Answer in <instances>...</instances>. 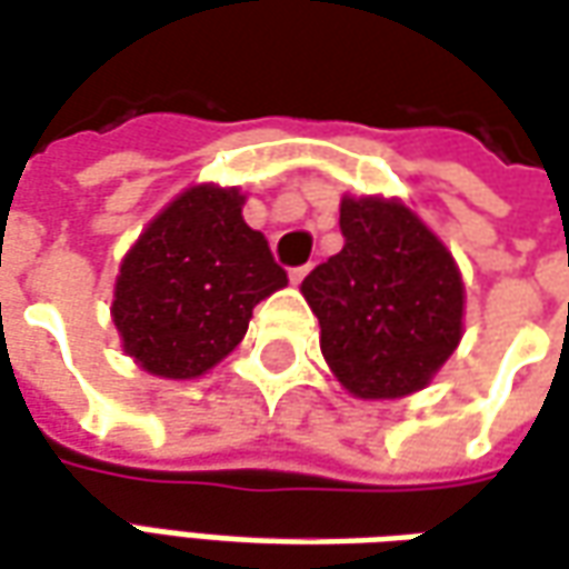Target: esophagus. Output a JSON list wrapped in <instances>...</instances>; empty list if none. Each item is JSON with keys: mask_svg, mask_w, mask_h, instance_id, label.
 <instances>
[{"mask_svg": "<svg viewBox=\"0 0 569 569\" xmlns=\"http://www.w3.org/2000/svg\"><path fill=\"white\" fill-rule=\"evenodd\" d=\"M307 272H309V266H297V269H291V272H288V276H291L293 284H300V281H303V278H307Z\"/></svg>", "mask_w": 569, "mask_h": 569, "instance_id": "esophagus-1", "label": "esophagus"}]
</instances>
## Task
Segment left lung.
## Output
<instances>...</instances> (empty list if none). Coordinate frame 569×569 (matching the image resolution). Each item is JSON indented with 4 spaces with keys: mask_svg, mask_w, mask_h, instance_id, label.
Masks as SVG:
<instances>
[{
    "mask_svg": "<svg viewBox=\"0 0 569 569\" xmlns=\"http://www.w3.org/2000/svg\"><path fill=\"white\" fill-rule=\"evenodd\" d=\"M340 234V253L300 284L322 325L325 362L352 397H409L461 340L456 260L399 201L343 198Z\"/></svg>",
    "mask_w": 569,
    "mask_h": 569,
    "instance_id": "1",
    "label": "left lung"
}]
</instances>
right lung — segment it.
<instances>
[{
    "label": "right lung",
    "mask_w": 569,
    "mask_h": 569,
    "mask_svg": "<svg viewBox=\"0 0 569 569\" xmlns=\"http://www.w3.org/2000/svg\"><path fill=\"white\" fill-rule=\"evenodd\" d=\"M238 188L194 186L129 247L113 288L123 350L158 378H198L241 343L253 307L288 284Z\"/></svg>",
    "instance_id": "obj_1"
}]
</instances>
